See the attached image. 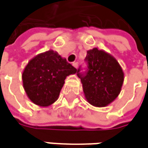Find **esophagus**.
<instances>
[{"label":"esophagus","mask_w":148,"mask_h":148,"mask_svg":"<svg viewBox=\"0 0 148 148\" xmlns=\"http://www.w3.org/2000/svg\"><path fill=\"white\" fill-rule=\"evenodd\" d=\"M73 66H74L75 69H77L78 68V62H73Z\"/></svg>","instance_id":"34e87169"}]
</instances>
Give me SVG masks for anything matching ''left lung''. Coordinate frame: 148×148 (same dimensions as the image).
I'll use <instances>...</instances> for the list:
<instances>
[{
    "mask_svg": "<svg viewBox=\"0 0 148 148\" xmlns=\"http://www.w3.org/2000/svg\"><path fill=\"white\" fill-rule=\"evenodd\" d=\"M87 69L77 75L80 79L87 102L96 107H104L112 103L119 95L124 79L123 69L109 53L94 48L86 56Z\"/></svg>",
    "mask_w": 148,
    "mask_h": 148,
    "instance_id": "left-lung-1",
    "label": "left lung"
}]
</instances>
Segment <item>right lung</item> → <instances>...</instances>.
Instances as JSON below:
<instances>
[{"label":"right lung","mask_w":148,"mask_h":148,"mask_svg":"<svg viewBox=\"0 0 148 148\" xmlns=\"http://www.w3.org/2000/svg\"><path fill=\"white\" fill-rule=\"evenodd\" d=\"M76 72L57 52L48 50L27 63L22 74L23 86L31 101L39 106H49L57 100L67 76Z\"/></svg>","instance_id":"add662e5"}]
</instances>
